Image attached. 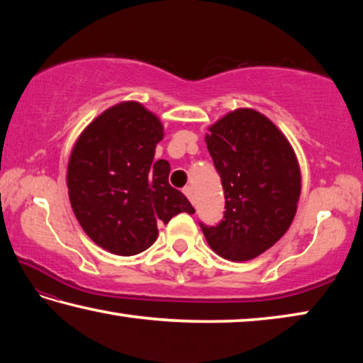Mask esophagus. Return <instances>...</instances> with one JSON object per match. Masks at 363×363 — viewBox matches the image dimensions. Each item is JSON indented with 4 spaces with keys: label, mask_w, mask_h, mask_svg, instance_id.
<instances>
[{
    "label": "esophagus",
    "mask_w": 363,
    "mask_h": 363,
    "mask_svg": "<svg viewBox=\"0 0 363 363\" xmlns=\"http://www.w3.org/2000/svg\"><path fill=\"white\" fill-rule=\"evenodd\" d=\"M182 192H184V195H186L190 201H194V189H192V186H186V187L182 189Z\"/></svg>",
    "instance_id": "obj_1"
}]
</instances>
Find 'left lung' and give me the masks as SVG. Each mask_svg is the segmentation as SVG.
Here are the masks:
<instances>
[{
	"mask_svg": "<svg viewBox=\"0 0 363 363\" xmlns=\"http://www.w3.org/2000/svg\"><path fill=\"white\" fill-rule=\"evenodd\" d=\"M205 140L220 176L225 211L216 225L200 223L201 230L224 259H253L280 240L296 214V155L279 128L251 108L223 116Z\"/></svg>",
	"mask_w": 363,
	"mask_h": 363,
	"instance_id": "8db88e82",
	"label": "left lung"
}]
</instances>
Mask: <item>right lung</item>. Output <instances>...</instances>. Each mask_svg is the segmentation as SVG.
I'll list each match as a JSON object with an SVG mask.
<instances>
[{
    "instance_id": "1",
    "label": "right lung",
    "mask_w": 363,
    "mask_h": 363,
    "mask_svg": "<svg viewBox=\"0 0 363 363\" xmlns=\"http://www.w3.org/2000/svg\"><path fill=\"white\" fill-rule=\"evenodd\" d=\"M163 126L139 102L107 108L78 138L69 160L72 210L101 248L133 256L152 247L158 224L195 213L168 182L169 163L153 160Z\"/></svg>"
}]
</instances>
